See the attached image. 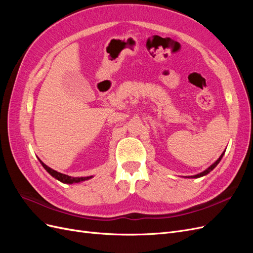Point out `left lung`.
Listing matches in <instances>:
<instances>
[{
    "mask_svg": "<svg viewBox=\"0 0 253 253\" xmlns=\"http://www.w3.org/2000/svg\"><path fill=\"white\" fill-rule=\"evenodd\" d=\"M224 154H225V151L223 152V154H221L219 157H218V159L216 160V162L215 163H214V164H212L209 168H207V169L205 170V171H203L202 173H198V174H196V175H192V176H188V177L187 178H200V177H203V176H205V175H207V174H209L213 169H214V168H215L218 164H219V162H220V160H221V158H223V156H224Z\"/></svg>",
    "mask_w": 253,
    "mask_h": 253,
    "instance_id": "1",
    "label": "left lung"
}]
</instances>
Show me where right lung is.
<instances>
[{"instance_id":"add662e5","label":"right lung","mask_w":253,"mask_h":253,"mask_svg":"<svg viewBox=\"0 0 253 253\" xmlns=\"http://www.w3.org/2000/svg\"><path fill=\"white\" fill-rule=\"evenodd\" d=\"M40 163L43 166L44 169L46 170L52 176L53 178H56V179H58L59 181L63 182V183H68V185H72V183L81 182V181H84V180H88V179H90L91 177H93V176H89V177H88V176H87V177H72V176H68V175H65V174H62V173L52 170L51 168H49L48 166L45 165L43 162H41V160H40Z\"/></svg>"}]
</instances>
